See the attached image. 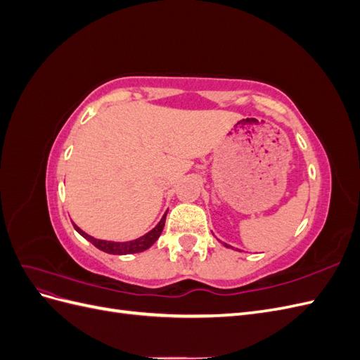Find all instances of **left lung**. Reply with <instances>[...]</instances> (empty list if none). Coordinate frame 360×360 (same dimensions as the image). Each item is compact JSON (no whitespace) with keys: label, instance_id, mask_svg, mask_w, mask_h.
I'll return each mask as SVG.
<instances>
[{"label":"left lung","instance_id":"8db88e82","mask_svg":"<svg viewBox=\"0 0 360 360\" xmlns=\"http://www.w3.org/2000/svg\"><path fill=\"white\" fill-rule=\"evenodd\" d=\"M224 245H225V246H226V248H230V246H228V245H226V243H224Z\"/></svg>","mask_w":360,"mask_h":360}]
</instances>
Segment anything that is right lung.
<instances>
[{"mask_svg":"<svg viewBox=\"0 0 360 360\" xmlns=\"http://www.w3.org/2000/svg\"><path fill=\"white\" fill-rule=\"evenodd\" d=\"M165 219H167V213L163 214V217L160 219V222L153 228V230L148 231L147 234H144L143 237L136 238V240H130V242H108V240H99V238H94L91 236H89L86 233H84L79 226H75V230L78 231L84 238H86L90 243H93L97 249L103 250L106 254H112V255H126V254H136V252H143V250L148 249L151 245H153L162 230L165 226Z\"/></svg>","mask_w":360,"mask_h":360,"instance_id":"right-lung-1","label":"right lung"}]
</instances>
